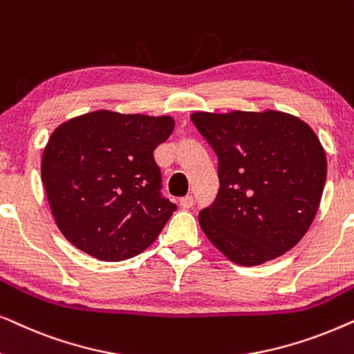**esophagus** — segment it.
Here are the masks:
<instances>
[{
	"instance_id": "1",
	"label": "esophagus",
	"mask_w": 354,
	"mask_h": 354,
	"mask_svg": "<svg viewBox=\"0 0 354 354\" xmlns=\"http://www.w3.org/2000/svg\"><path fill=\"white\" fill-rule=\"evenodd\" d=\"M193 203H195V200H193L192 195H187V196L180 198V206L185 207V209H188V207H192Z\"/></svg>"
}]
</instances>
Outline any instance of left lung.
Segmentation results:
<instances>
[{"instance_id":"1","label":"left lung","mask_w":354,"mask_h":354,"mask_svg":"<svg viewBox=\"0 0 354 354\" xmlns=\"http://www.w3.org/2000/svg\"><path fill=\"white\" fill-rule=\"evenodd\" d=\"M219 159V192L198 221L221 253L258 266L292 250L316 217L327 159L306 122L279 111L195 113Z\"/></svg>"}]
</instances>
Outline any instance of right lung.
Segmentation results:
<instances>
[{"label":"right lung","mask_w":354,"mask_h":354,"mask_svg":"<svg viewBox=\"0 0 354 354\" xmlns=\"http://www.w3.org/2000/svg\"><path fill=\"white\" fill-rule=\"evenodd\" d=\"M169 115L95 111L61 124L41 158V180L62 235L100 261L147 250L177 206L162 196L154 149Z\"/></svg>","instance_id":"right-lung-1"}]
</instances>
